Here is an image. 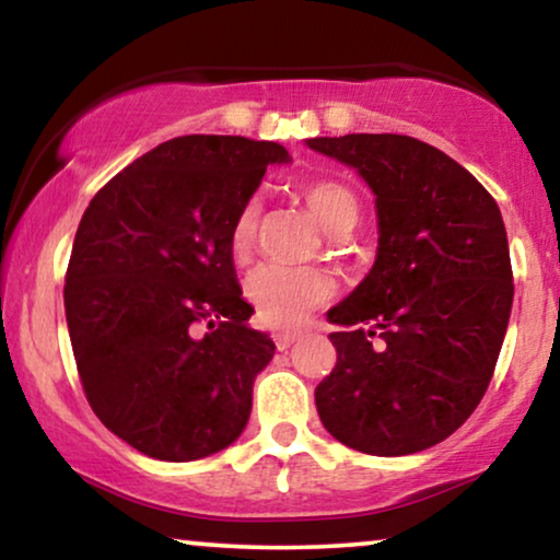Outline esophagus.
Instances as JSON below:
<instances>
[{
	"label": "esophagus",
	"instance_id": "esophagus-1",
	"mask_svg": "<svg viewBox=\"0 0 560 560\" xmlns=\"http://www.w3.org/2000/svg\"><path fill=\"white\" fill-rule=\"evenodd\" d=\"M272 339H275V347H278L280 351H285V349L293 347L298 339H301V334H298V331H280V334H275Z\"/></svg>",
	"mask_w": 560,
	"mask_h": 560
}]
</instances>
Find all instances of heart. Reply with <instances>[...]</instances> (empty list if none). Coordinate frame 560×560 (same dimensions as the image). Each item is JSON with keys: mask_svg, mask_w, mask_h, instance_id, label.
<instances>
[{"mask_svg": "<svg viewBox=\"0 0 560 560\" xmlns=\"http://www.w3.org/2000/svg\"><path fill=\"white\" fill-rule=\"evenodd\" d=\"M301 198L328 234H347L359 219V198L349 186L331 178H316L301 186ZM257 201H247L234 213L226 232V247L234 262L252 255L257 234ZM331 295V280L316 267L262 265L249 275L247 298L257 318L272 328L301 326Z\"/></svg>", "mask_w": 560, "mask_h": 560, "instance_id": "b5f03b06", "label": "heart"}]
</instances>
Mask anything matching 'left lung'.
Listing matches in <instances>:
<instances>
[{
  "mask_svg": "<svg viewBox=\"0 0 560 560\" xmlns=\"http://www.w3.org/2000/svg\"><path fill=\"white\" fill-rule=\"evenodd\" d=\"M357 167L377 196L370 275L328 311L336 366L316 387L326 431L372 456H405L448 439L494 374L512 308L500 206L433 144L405 135L313 137ZM381 347H371V336Z\"/></svg>",
  "mask_w": 560,
  "mask_h": 560,
  "instance_id": "left-lung-1",
  "label": "left lung"
}]
</instances>
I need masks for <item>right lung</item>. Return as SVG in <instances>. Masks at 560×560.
Instances as JSON below:
<instances>
[{"mask_svg":"<svg viewBox=\"0 0 560 560\" xmlns=\"http://www.w3.org/2000/svg\"><path fill=\"white\" fill-rule=\"evenodd\" d=\"M288 160L278 142L175 137L83 213L63 288L75 366L96 418L142 454L194 462L247 425L275 343L247 326L226 232L267 165Z\"/></svg>","mask_w":560,"mask_h":560,"instance_id":"right-lung-1","label":"right lung"}]
</instances>
